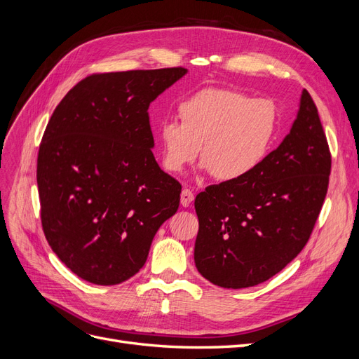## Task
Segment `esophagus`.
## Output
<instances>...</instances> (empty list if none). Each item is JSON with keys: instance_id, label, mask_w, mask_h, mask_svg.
Segmentation results:
<instances>
[{"instance_id": "1", "label": "esophagus", "mask_w": 359, "mask_h": 359, "mask_svg": "<svg viewBox=\"0 0 359 359\" xmlns=\"http://www.w3.org/2000/svg\"><path fill=\"white\" fill-rule=\"evenodd\" d=\"M193 201H194L193 191L189 190V189H184L182 193H181V205H182L184 208H187V206H190V203H191Z\"/></svg>"}]
</instances>
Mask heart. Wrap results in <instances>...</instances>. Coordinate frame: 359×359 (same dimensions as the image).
<instances>
[{"label": "heart", "instance_id": "b5f03b06", "mask_svg": "<svg viewBox=\"0 0 359 359\" xmlns=\"http://www.w3.org/2000/svg\"><path fill=\"white\" fill-rule=\"evenodd\" d=\"M177 113L180 121L157 126L165 169L181 174L201 153V169L222 182L242 181L262 166L279 120L273 101L219 86L184 96Z\"/></svg>", "mask_w": 359, "mask_h": 359}]
</instances>
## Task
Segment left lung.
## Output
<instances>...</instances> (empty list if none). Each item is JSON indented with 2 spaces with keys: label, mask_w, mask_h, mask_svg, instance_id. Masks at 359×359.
Wrapping results in <instances>:
<instances>
[{
  "label": "left lung",
  "mask_w": 359,
  "mask_h": 359,
  "mask_svg": "<svg viewBox=\"0 0 359 359\" xmlns=\"http://www.w3.org/2000/svg\"><path fill=\"white\" fill-rule=\"evenodd\" d=\"M331 154L316 105L302 92L297 118L252 175L196 196L194 263L222 288L258 285L300 254L323 208Z\"/></svg>",
  "instance_id": "left-lung-1"
}]
</instances>
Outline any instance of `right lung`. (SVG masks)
Masks as SVG:
<instances>
[{"mask_svg": "<svg viewBox=\"0 0 359 359\" xmlns=\"http://www.w3.org/2000/svg\"><path fill=\"white\" fill-rule=\"evenodd\" d=\"M185 68L93 74L59 102L36 160L41 224L72 273L117 285L145 264L181 184L157 165L148 107Z\"/></svg>", "mask_w": 359, "mask_h": 359, "instance_id": "obj_1", "label": "right lung"}]
</instances>
